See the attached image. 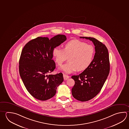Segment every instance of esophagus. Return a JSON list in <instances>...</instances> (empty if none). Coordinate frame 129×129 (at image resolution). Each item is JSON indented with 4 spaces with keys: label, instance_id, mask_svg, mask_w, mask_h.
I'll use <instances>...</instances> for the list:
<instances>
[{
    "label": "esophagus",
    "instance_id": "obj_1",
    "mask_svg": "<svg viewBox=\"0 0 129 129\" xmlns=\"http://www.w3.org/2000/svg\"><path fill=\"white\" fill-rule=\"evenodd\" d=\"M63 78H64V79L65 80H66L68 78H70V76H68V75H65V74H63Z\"/></svg>",
    "mask_w": 129,
    "mask_h": 129
}]
</instances>
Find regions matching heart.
<instances>
[{
	"label": "heart",
	"mask_w": 129,
	"mask_h": 129,
	"mask_svg": "<svg viewBox=\"0 0 129 129\" xmlns=\"http://www.w3.org/2000/svg\"><path fill=\"white\" fill-rule=\"evenodd\" d=\"M94 55V49L92 45L78 40L67 42L64 49L56 46L53 51L55 60L58 65H61L68 57L69 61L60 68L66 73L86 69L92 63Z\"/></svg>",
	"instance_id": "1"
}]
</instances>
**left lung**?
<instances>
[{
    "instance_id": "obj_1",
    "label": "left lung",
    "mask_w": 129,
    "mask_h": 129,
    "mask_svg": "<svg viewBox=\"0 0 129 129\" xmlns=\"http://www.w3.org/2000/svg\"><path fill=\"white\" fill-rule=\"evenodd\" d=\"M92 41L95 53L90 66L78 75L72 76L75 84L72 93L76 100L82 102L92 99L100 92L107 79L110 70L109 55L105 45L94 38L80 37Z\"/></svg>"
}]
</instances>
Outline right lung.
<instances>
[{
	"instance_id": "right-lung-1",
	"label": "right lung",
	"mask_w": 129,
	"mask_h": 129,
	"mask_svg": "<svg viewBox=\"0 0 129 129\" xmlns=\"http://www.w3.org/2000/svg\"><path fill=\"white\" fill-rule=\"evenodd\" d=\"M65 35H57L49 40L38 37L29 41L22 50L19 60V73L25 88L37 100L45 101L56 94L63 81V74L48 75L56 68L53 51L66 41Z\"/></svg>"
}]
</instances>
